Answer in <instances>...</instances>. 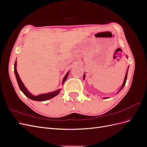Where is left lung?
<instances>
[{
	"label": "left lung",
	"mask_w": 147,
	"mask_h": 147,
	"mask_svg": "<svg viewBox=\"0 0 147 147\" xmlns=\"http://www.w3.org/2000/svg\"><path fill=\"white\" fill-rule=\"evenodd\" d=\"M127 72H128V69H127V72H126V75H125V78H124V83H123V85H122V86H121V89H120V90L118 92V93L121 91L122 89L124 88V85H125V84H126V80H127ZM84 77H85V75H84V77H83V78H84ZM105 98L107 99V97H105Z\"/></svg>",
	"instance_id": "left-lung-1"
}]
</instances>
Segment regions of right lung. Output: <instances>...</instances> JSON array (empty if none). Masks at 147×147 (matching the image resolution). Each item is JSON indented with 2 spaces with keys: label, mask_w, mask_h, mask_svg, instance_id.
I'll return each instance as SVG.
<instances>
[{
  "label": "right lung",
  "mask_w": 147,
  "mask_h": 147,
  "mask_svg": "<svg viewBox=\"0 0 147 147\" xmlns=\"http://www.w3.org/2000/svg\"><path fill=\"white\" fill-rule=\"evenodd\" d=\"M16 66V61H15V65H14V72H15V74L16 80H17L18 84V86L20 88V90L22 91V92L24 93L25 96H26L28 97V98L32 99V100H36V101H44V100H47L48 99H50L53 98V97H54L55 96H57V94H59V93L61 91V89H59V90H56L54 92H50V93H47V94H40V95H38V96H36L31 94L28 91L27 89H26V87L24 86L23 82H21V79H20L19 75H18V72H17ZM69 73V72L67 74L65 75V76L64 77V78L63 79V84H64V83L65 81V80L67 79V78Z\"/></svg>",
  "instance_id": "1"
}]
</instances>
